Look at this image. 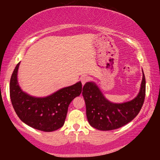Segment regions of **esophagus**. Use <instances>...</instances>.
Returning a JSON list of instances; mask_svg holds the SVG:
<instances>
[{"label": "esophagus", "mask_w": 160, "mask_h": 160, "mask_svg": "<svg viewBox=\"0 0 160 160\" xmlns=\"http://www.w3.org/2000/svg\"><path fill=\"white\" fill-rule=\"evenodd\" d=\"M88 80H89V78H88V77H87V76H82V77L80 78V81H81V82H82V85H85V84L87 82H88Z\"/></svg>", "instance_id": "esophagus-1"}]
</instances>
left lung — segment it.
<instances>
[{"mask_svg": "<svg viewBox=\"0 0 160 160\" xmlns=\"http://www.w3.org/2000/svg\"><path fill=\"white\" fill-rule=\"evenodd\" d=\"M86 105V114L91 126L100 131H111L121 128L131 121L140 112L145 97V78L142 80L138 96L131 101L116 104L103 95L95 83L88 82L82 89Z\"/></svg>", "mask_w": 160, "mask_h": 160, "instance_id": "1", "label": "left lung"}]
</instances>
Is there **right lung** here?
Wrapping results in <instances>:
<instances>
[{
	"label": "right lung",
	"mask_w": 160,
	"mask_h": 160,
	"mask_svg": "<svg viewBox=\"0 0 160 160\" xmlns=\"http://www.w3.org/2000/svg\"><path fill=\"white\" fill-rule=\"evenodd\" d=\"M18 63L10 82L12 107L20 120L32 128L51 132L61 128L66 120L70 102L82 92V83L62 88L46 97H34L21 90L18 82Z\"/></svg>",
	"instance_id": "right-lung-1"
}]
</instances>
